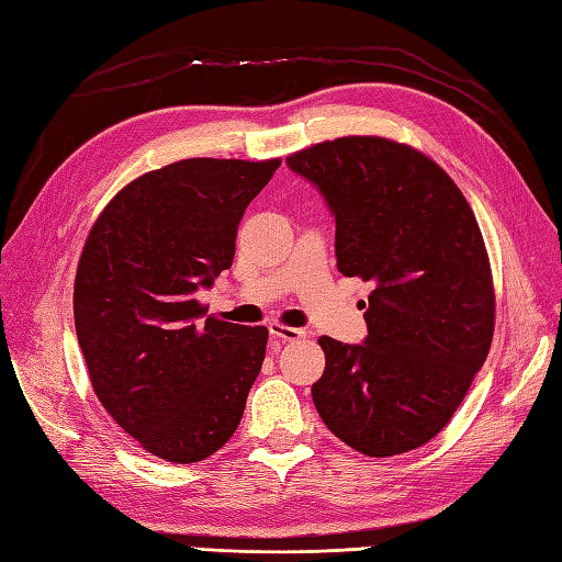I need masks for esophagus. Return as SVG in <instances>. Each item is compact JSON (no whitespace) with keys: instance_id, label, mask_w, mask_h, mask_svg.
<instances>
[{"instance_id":"34e87169","label":"esophagus","mask_w":562,"mask_h":562,"mask_svg":"<svg viewBox=\"0 0 562 562\" xmlns=\"http://www.w3.org/2000/svg\"><path fill=\"white\" fill-rule=\"evenodd\" d=\"M269 331H271V336H277V339H281V341H295V339H303V336H305V329L285 327V324H279V322L269 324Z\"/></svg>"}]
</instances>
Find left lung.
Masks as SVG:
<instances>
[{
  "label": "left lung",
  "mask_w": 562,
  "mask_h": 562,
  "mask_svg": "<svg viewBox=\"0 0 562 562\" xmlns=\"http://www.w3.org/2000/svg\"><path fill=\"white\" fill-rule=\"evenodd\" d=\"M336 221V267L375 283L363 344L322 336L313 402L368 457L426 445L488 356L495 295L476 216L447 172L382 136H341L285 158Z\"/></svg>",
  "instance_id": "left-lung-1"
}]
</instances>
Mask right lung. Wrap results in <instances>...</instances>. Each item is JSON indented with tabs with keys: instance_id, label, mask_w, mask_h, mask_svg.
I'll list each match as a JSON object with an SVG mask.
<instances>
[{
	"instance_id": "right-lung-1",
	"label": "right lung",
	"mask_w": 562,
	"mask_h": 562,
	"mask_svg": "<svg viewBox=\"0 0 562 562\" xmlns=\"http://www.w3.org/2000/svg\"><path fill=\"white\" fill-rule=\"evenodd\" d=\"M281 166L187 158L124 187L89 233L74 322L95 396L144 450L194 464L243 418L267 327L206 317L196 291L231 269L247 204Z\"/></svg>"
}]
</instances>
